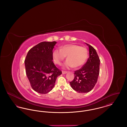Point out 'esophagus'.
Wrapping results in <instances>:
<instances>
[{
    "label": "esophagus",
    "instance_id": "obj_1",
    "mask_svg": "<svg viewBox=\"0 0 127 127\" xmlns=\"http://www.w3.org/2000/svg\"><path fill=\"white\" fill-rule=\"evenodd\" d=\"M62 73L63 74H66V73H67V71H62Z\"/></svg>",
    "mask_w": 127,
    "mask_h": 127
}]
</instances>
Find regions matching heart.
Wrapping results in <instances>:
<instances>
[{
    "instance_id": "1",
    "label": "heart",
    "mask_w": 127,
    "mask_h": 127,
    "mask_svg": "<svg viewBox=\"0 0 127 127\" xmlns=\"http://www.w3.org/2000/svg\"><path fill=\"white\" fill-rule=\"evenodd\" d=\"M88 52L84 47L77 45L67 44L61 49H56L53 51V58L55 63L61 66L66 56L65 66L67 68L78 67L82 66L87 59Z\"/></svg>"
}]
</instances>
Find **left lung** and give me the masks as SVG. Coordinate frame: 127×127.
<instances>
[{
    "mask_svg": "<svg viewBox=\"0 0 127 127\" xmlns=\"http://www.w3.org/2000/svg\"><path fill=\"white\" fill-rule=\"evenodd\" d=\"M89 48L90 57L80 69L74 72L75 77L70 84L79 93H87L91 91L97 83L99 73L100 60L95 48L87 44Z\"/></svg>",
    "mask_w": 127,
    "mask_h": 127,
    "instance_id": "obj_1",
    "label": "left lung"
}]
</instances>
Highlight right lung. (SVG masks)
I'll use <instances>...</instances> for the list:
<instances>
[{
    "label": "right lung",
    "mask_w": 127,
    "mask_h": 127,
    "mask_svg": "<svg viewBox=\"0 0 127 127\" xmlns=\"http://www.w3.org/2000/svg\"><path fill=\"white\" fill-rule=\"evenodd\" d=\"M57 42H42L29 51L25 65L26 72L34 91L46 94L51 91L62 71L55 65L53 49Z\"/></svg>",
    "instance_id": "obj_1"
}]
</instances>
